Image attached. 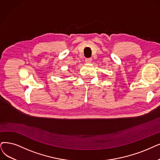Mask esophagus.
<instances>
[{
  "instance_id": "esophagus-1",
  "label": "esophagus",
  "mask_w": 160,
  "mask_h": 160,
  "mask_svg": "<svg viewBox=\"0 0 160 160\" xmlns=\"http://www.w3.org/2000/svg\"><path fill=\"white\" fill-rule=\"evenodd\" d=\"M91 62H92V58H88L85 59V62L86 63H91Z\"/></svg>"
}]
</instances>
